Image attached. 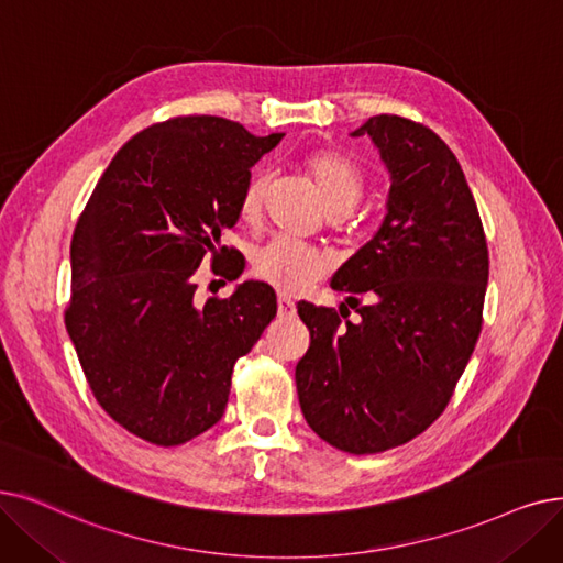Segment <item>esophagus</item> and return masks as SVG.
Returning <instances> with one entry per match:
<instances>
[{"mask_svg":"<svg viewBox=\"0 0 563 563\" xmlns=\"http://www.w3.org/2000/svg\"><path fill=\"white\" fill-rule=\"evenodd\" d=\"M295 312H297V306H295V301L291 299H287V297H278V314L280 317H295Z\"/></svg>","mask_w":563,"mask_h":563,"instance_id":"obj_1","label":"esophagus"}]
</instances>
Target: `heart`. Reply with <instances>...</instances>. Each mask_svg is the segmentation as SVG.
Instances as JSON below:
<instances>
[{"label":"heart","mask_w":563,"mask_h":563,"mask_svg":"<svg viewBox=\"0 0 563 563\" xmlns=\"http://www.w3.org/2000/svg\"><path fill=\"white\" fill-rule=\"evenodd\" d=\"M303 167L312 179L322 205L331 218L347 216L365 195L368 188V175L365 169L340 150H317L303 158ZM268 188V177L264 173L253 175L243 186L239 200V216L246 223L260 218L264 198ZM329 260L324 253L314 251L306 243L291 239H274L264 249L257 251L253 272L260 280L272 287L297 295L308 289L312 283L329 274Z\"/></svg>","instance_id":"heart-1"}]
</instances>
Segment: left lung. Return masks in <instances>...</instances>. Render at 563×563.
<instances>
[{
    "mask_svg": "<svg viewBox=\"0 0 563 563\" xmlns=\"http://www.w3.org/2000/svg\"><path fill=\"white\" fill-rule=\"evenodd\" d=\"M354 135L379 146L388 213L331 280L357 320L347 306H297L310 331L297 390L314 434L371 455L442 417L483 329L490 260L476 200L442 137L398 114L371 117Z\"/></svg>",
    "mask_w": 563,
    "mask_h": 563,
    "instance_id": "1",
    "label": "left lung"
}]
</instances>
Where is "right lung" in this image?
Here are the masks:
<instances>
[{
  "label": "right lung",
  "instance_id": "add662e5",
  "mask_svg": "<svg viewBox=\"0 0 563 563\" xmlns=\"http://www.w3.org/2000/svg\"><path fill=\"white\" fill-rule=\"evenodd\" d=\"M280 137L209 114L158 121L114 154L78 218L66 331L96 402L144 442L179 446L221 421L236 358L276 317L264 283L205 303L195 291L200 264L241 276L221 236Z\"/></svg>",
  "mask_w": 563,
  "mask_h": 563
}]
</instances>
